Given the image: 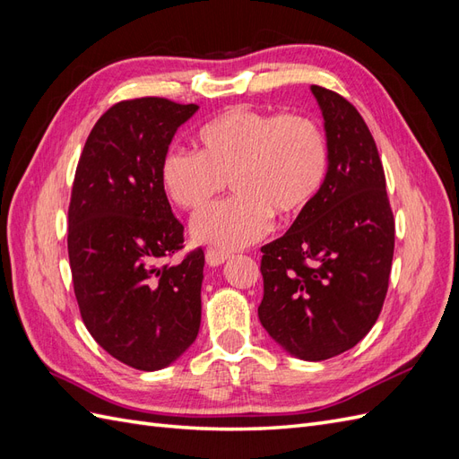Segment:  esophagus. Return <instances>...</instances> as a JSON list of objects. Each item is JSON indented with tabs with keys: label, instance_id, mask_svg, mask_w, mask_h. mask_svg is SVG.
<instances>
[{
	"label": "esophagus",
	"instance_id": "esophagus-1",
	"mask_svg": "<svg viewBox=\"0 0 459 459\" xmlns=\"http://www.w3.org/2000/svg\"><path fill=\"white\" fill-rule=\"evenodd\" d=\"M230 255L224 251H218V248H206L208 266H220V264H224Z\"/></svg>",
	"mask_w": 459,
	"mask_h": 459
}]
</instances>
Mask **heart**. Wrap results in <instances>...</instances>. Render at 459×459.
I'll list each match as a JSON object with an SVG mask.
<instances>
[{
    "label": "heart",
    "instance_id": "heart-1",
    "mask_svg": "<svg viewBox=\"0 0 459 459\" xmlns=\"http://www.w3.org/2000/svg\"><path fill=\"white\" fill-rule=\"evenodd\" d=\"M197 152L172 147L160 160V186L184 211H201L231 184L238 195L191 221L193 239L235 251L266 238L273 216L293 220L319 197L329 145L312 118L235 105L197 132Z\"/></svg>",
    "mask_w": 459,
    "mask_h": 459
}]
</instances>
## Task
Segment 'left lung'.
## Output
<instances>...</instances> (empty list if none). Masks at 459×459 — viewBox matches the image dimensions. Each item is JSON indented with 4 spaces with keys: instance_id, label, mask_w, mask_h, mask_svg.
Here are the masks:
<instances>
[{
    "instance_id": "8db88e82",
    "label": "left lung",
    "mask_w": 459,
    "mask_h": 459,
    "mask_svg": "<svg viewBox=\"0 0 459 459\" xmlns=\"http://www.w3.org/2000/svg\"><path fill=\"white\" fill-rule=\"evenodd\" d=\"M324 115L329 174L283 238L264 245L258 317L300 359L319 362L362 341L377 322L394 255V216L377 145L356 107L312 86Z\"/></svg>"
}]
</instances>
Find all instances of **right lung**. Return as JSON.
<instances>
[{
    "instance_id": "right-lung-1",
    "label": "right lung",
    "mask_w": 459,
    "mask_h": 459,
    "mask_svg": "<svg viewBox=\"0 0 459 459\" xmlns=\"http://www.w3.org/2000/svg\"><path fill=\"white\" fill-rule=\"evenodd\" d=\"M197 105L140 97L110 107L82 151L68 204V260L80 316L103 351L142 371L170 366L197 339L203 248L160 186V160Z\"/></svg>"
}]
</instances>
